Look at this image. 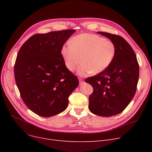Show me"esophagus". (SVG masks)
I'll return each instance as SVG.
<instances>
[{
    "label": "esophagus",
    "instance_id": "obj_1",
    "mask_svg": "<svg viewBox=\"0 0 152 152\" xmlns=\"http://www.w3.org/2000/svg\"><path fill=\"white\" fill-rule=\"evenodd\" d=\"M84 83V81L83 80V79H79V84H80V85H82Z\"/></svg>",
    "mask_w": 152,
    "mask_h": 152
}]
</instances>
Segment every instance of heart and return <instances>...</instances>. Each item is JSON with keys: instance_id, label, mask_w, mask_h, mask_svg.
I'll list each match as a JSON object with an SVG mask.
<instances>
[{"instance_id": "heart-1", "label": "heart", "mask_w": 152, "mask_h": 152, "mask_svg": "<svg viewBox=\"0 0 152 152\" xmlns=\"http://www.w3.org/2000/svg\"><path fill=\"white\" fill-rule=\"evenodd\" d=\"M60 53L65 66L71 72L76 69L82 57L83 63L77 75L88 76L99 74L110 66L115 57L116 48L112 41L98 35L82 34L63 44Z\"/></svg>"}]
</instances>
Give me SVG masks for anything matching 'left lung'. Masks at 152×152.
<instances>
[{"label":"left lung","mask_w":152,"mask_h":152,"mask_svg":"<svg viewBox=\"0 0 152 152\" xmlns=\"http://www.w3.org/2000/svg\"><path fill=\"white\" fill-rule=\"evenodd\" d=\"M97 33L115 44L116 53L107 69L86 79L94 89L89 98V108L95 115L109 117L121 113L131 102L137 89L139 66L132 48L124 38Z\"/></svg>","instance_id":"left-lung-1"}]
</instances>
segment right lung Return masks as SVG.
<instances>
[{
  "label": "right lung",
  "instance_id": "obj_1",
  "mask_svg": "<svg viewBox=\"0 0 152 152\" xmlns=\"http://www.w3.org/2000/svg\"><path fill=\"white\" fill-rule=\"evenodd\" d=\"M75 32L67 29L34 34L18 53L14 66L16 83L26 105L39 116L51 117L65 111L69 96L79 85L60 53Z\"/></svg>",
  "mask_w": 152,
  "mask_h": 152
}]
</instances>
